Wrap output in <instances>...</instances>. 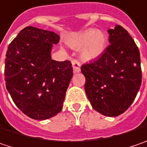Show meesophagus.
I'll return each mask as SVG.
<instances>
[{
  "label": "esophagus",
  "mask_w": 147,
  "mask_h": 147,
  "mask_svg": "<svg viewBox=\"0 0 147 147\" xmlns=\"http://www.w3.org/2000/svg\"><path fill=\"white\" fill-rule=\"evenodd\" d=\"M72 65L74 73H78L80 71V63L77 59H72Z\"/></svg>",
  "instance_id": "34e87169"
}]
</instances>
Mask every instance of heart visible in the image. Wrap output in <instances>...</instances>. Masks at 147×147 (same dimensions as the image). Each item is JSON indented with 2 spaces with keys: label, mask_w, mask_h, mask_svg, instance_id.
<instances>
[{
  "label": "heart",
  "mask_w": 147,
  "mask_h": 147,
  "mask_svg": "<svg viewBox=\"0 0 147 147\" xmlns=\"http://www.w3.org/2000/svg\"><path fill=\"white\" fill-rule=\"evenodd\" d=\"M106 34L90 28L78 34L69 42L74 48H82L81 55L86 60H92L102 55L107 47Z\"/></svg>",
  "instance_id": "b5f03b06"
}]
</instances>
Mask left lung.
Wrapping results in <instances>:
<instances>
[{"mask_svg": "<svg viewBox=\"0 0 147 147\" xmlns=\"http://www.w3.org/2000/svg\"><path fill=\"white\" fill-rule=\"evenodd\" d=\"M109 43L98 59L83 64L84 89L92 108L107 117L123 113L142 84L139 49L121 26L108 30Z\"/></svg>", "mask_w": 147, "mask_h": 147, "instance_id": "8db88e82", "label": "left lung"}]
</instances>
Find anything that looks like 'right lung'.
<instances>
[{"label": "right lung", "mask_w": 147, "mask_h": 147, "mask_svg": "<svg viewBox=\"0 0 147 147\" xmlns=\"http://www.w3.org/2000/svg\"><path fill=\"white\" fill-rule=\"evenodd\" d=\"M59 39L53 31L27 26L7 49L6 88L19 109L32 119H49L62 110L73 68L69 60L51 59L52 46Z\"/></svg>", "instance_id": "obj_1"}]
</instances>
